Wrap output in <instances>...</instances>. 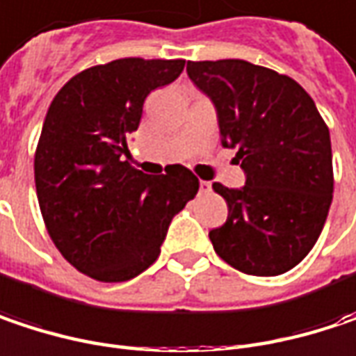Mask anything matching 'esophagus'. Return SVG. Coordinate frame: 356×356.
I'll list each match as a JSON object with an SVG mask.
<instances>
[{"instance_id":"34e87169","label":"esophagus","mask_w":356,"mask_h":356,"mask_svg":"<svg viewBox=\"0 0 356 356\" xmlns=\"http://www.w3.org/2000/svg\"><path fill=\"white\" fill-rule=\"evenodd\" d=\"M200 191H202V193H210L211 185L208 181H200Z\"/></svg>"}]
</instances>
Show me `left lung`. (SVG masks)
<instances>
[{"label":"left lung","mask_w":356,"mask_h":356,"mask_svg":"<svg viewBox=\"0 0 356 356\" xmlns=\"http://www.w3.org/2000/svg\"><path fill=\"white\" fill-rule=\"evenodd\" d=\"M187 75L218 110L222 145L236 148L243 189L213 183L228 218L210 230L234 269L273 277L314 248L334 191L330 132L298 81L241 58L189 60Z\"/></svg>","instance_id":"1"}]
</instances>
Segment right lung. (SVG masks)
<instances>
[{"label":"right lung","instance_id":"obj_1","mask_svg":"<svg viewBox=\"0 0 356 356\" xmlns=\"http://www.w3.org/2000/svg\"><path fill=\"white\" fill-rule=\"evenodd\" d=\"M183 67V58L140 56L95 65L65 83L47 112L34 152L40 213L58 252L95 281L146 271L173 216L200 189L181 165L152 177L124 159L148 93Z\"/></svg>","mask_w":356,"mask_h":356}]
</instances>
